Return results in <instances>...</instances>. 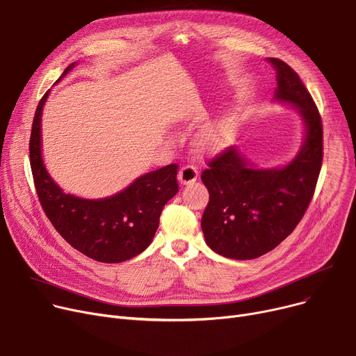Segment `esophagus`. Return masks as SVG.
Wrapping results in <instances>:
<instances>
[{
    "label": "esophagus",
    "mask_w": 356,
    "mask_h": 356,
    "mask_svg": "<svg viewBox=\"0 0 356 356\" xmlns=\"http://www.w3.org/2000/svg\"><path fill=\"white\" fill-rule=\"evenodd\" d=\"M197 177H198V171H197V168L193 165H184L178 172V179L184 185L194 182L197 179Z\"/></svg>",
    "instance_id": "esophagus-1"
}]
</instances>
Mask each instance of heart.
Listing matches in <instances>:
<instances>
[{"instance_id": "heart-1", "label": "heart", "mask_w": 356, "mask_h": 356, "mask_svg": "<svg viewBox=\"0 0 356 356\" xmlns=\"http://www.w3.org/2000/svg\"><path fill=\"white\" fill-rule=\"evenodd\" d=\"M229 136V129L226 123H218L209 127L201 136V145L207 149H217L225 143Z\"/></svg>"}]
</instances>
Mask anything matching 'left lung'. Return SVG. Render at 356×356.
<instances>
[{
	"mask_svg": "<svg viewBox=\"0 0 356 356\" xmlns=\"http://www.w3.org/2000/svg\"><path fill=\"white\" fill-rule=\"evenodd\" d=\"M277 71L275 99L302 117L306 139L284 168L255 169L234 146L207 162L201 179L210 200L201 218L206 243L232 259H255L293 233L313 198L323 161V126L310 92L285 62L269 58Z\"/></svg>",
	"mask_w": 356,
	"mask_h": 356,
	"instance_id": "1",
	"label": "left lung"
}]
</instances>
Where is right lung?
Listing matches in <instances>:
<instances>
[{
	"mask_svg": "<svg viewBox=\"0 0 356 356\" xmlns=\"http://www.w3.org/2000/svg\"><path fill=\"white\" fill-rule=\"evenodd\" d=\"M74 65L67 66L62 76ZM47 95L49 91L36 108L29 147L33 181L43 211L62 238L88 258L106 264L131 259L154 241L163 206L178 193V165L145 174L113 197L86 200L65 194L49 177L42 159L40 120Z\"/></svg>",
	"mask_w": 356,
	"mask_h": 356,
	"instance_id": "1",
	"label": "right lung"
}]
</instances>
